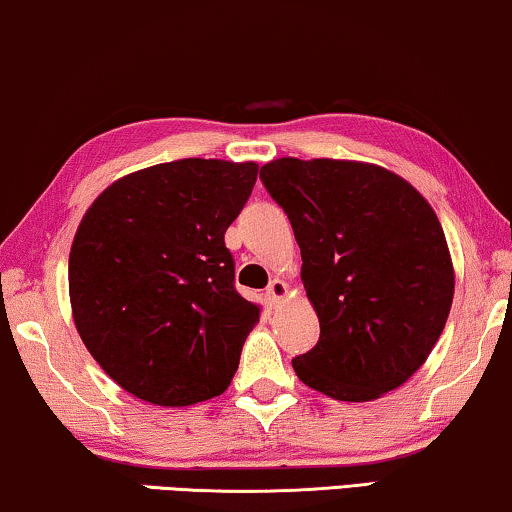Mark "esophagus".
<instances>
[{
  "instance_id": "34e87169",
  "label": "esophagus",
  "mask_w": 512,
  "mask_h": 512,
  "mask_svg": "<svg viewBox=\"0 0 512 512\" xmlns=\"http://www.w3.org/2000/svg\"><path fill=\"white\" fill-rule=\"evenodd\" d=\"M287 297V285L283 283V280H271L269 290H266V299H269L271 306H278L280 301H283Z\"/></svg>"
}]
</instances>
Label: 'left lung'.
Segmentation results:
<instances>
[{"label":"left lung","instance_id":"obj_1","mask_svg":"<svg viewBox=\"0 0 512 512\" xmlns=\"http://www.w3.org/2000/svg\"><path fill=\"white\" fill-rule=\"evenodd\" d=\"M259 178L292 222L320 338L294 373L338 401H371L427 362L455 269L434 208L378 164L280 157Z\"/></svg>","mask_w":512,"mask_h":512}]
</instances>
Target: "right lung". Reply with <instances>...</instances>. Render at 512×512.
Here are the masks:
<instances>
[{
  "mask_svg": "<svg viewBox=\"0 0 512 512\" xmlns=\"http://www.w3.org/2000/svg\"><path fill=\"white\" fill-rule=\"evenodd\" d=\"M255 162H164L92 201L69 253L85 348L122 390L155 406L220 397L259 306L234 287L225 246L257 181Z\"/></svg>",
  "mask_w": 512,
  "mask_h": 512,
  "instance_id": "add662e5",
  "label": "right lung"
}]
</instances>
